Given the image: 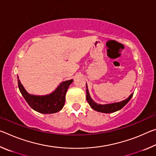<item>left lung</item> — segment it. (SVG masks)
<instances>
[{"label": "left lung", "mask_w": 156, "mask_h": 156, "mask_svg": "<svg viewBox=\"0 0 156 156\" xmlns=\"http://www.w3.org/2000/svg\"><path fill=\"white\" fill-rule=\"evenodd\" d=\"M86 93H87V100L88 103L90 105L92 109L97 111L98 112H102V113H113L115 112L116 111H118L122 109V108L128 103V102L131 100V98L133 96V93H132L130 96H129L126 100H124L122 101L116 102V103H113V104H109V105H98L96 102H94V100L91 98L90 95L89 94V91L87 89V86L86 84Z\"/></svg>", "instance_id": "1"}]
</instances>
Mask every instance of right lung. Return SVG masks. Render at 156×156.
<instances>
[{
	"mask_svg": "<svg viewBox=\"0 0 156 156\" xmlns=\"http://www.w3.org/2000/svg\"><path fill=\"white\" fill-rule=\"evenodd\" d=\"M72 82L73 80L62 82L52 94L44 96H37L29 94L18 77V88L26 102L33 109L42 113H54L62 109L65 102L66 92Z\"/></svg>",
	"mask_w": 156,
	"mask_h": 156,
	"instance_id": "obj_1",
	"label": "right lung"
}]
</instances>
